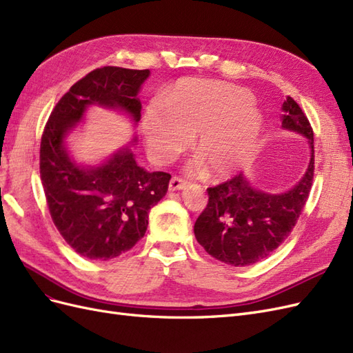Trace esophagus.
Masks as SVG:
<instances>
[{
	"instance_id": "1",
	"label": "esophagus",
	"mask_w": 353,
	"mask_h": 353,
	"mask_svg": "<svg viewBox=\"0 0 353 353\" xmlns=\"http://www.w3.org/2000/svg\"><path fill=\"white\" fill-rule=\"evenodd\" d=\"M184 185H185V179H183L181 176H172V178H170V183H169V190L170 191L181 190V188H184Z\"/></svg>"
}]
</instances>
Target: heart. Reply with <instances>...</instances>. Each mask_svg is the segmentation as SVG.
Segmentation results:
<instances>
[{
	"label": "heart",
	"instance_id": "1",
	"mask_svg": "<svg viewBox=\"0 0 353 353\" xmlns=\"http://www.w3.org/2000/svg\"><path fill=\"white\" fill-rule=\"evenodd\" d=\"M147 147L166 162L194 138V152L210 175L232 172L253 153L261 116L252 94L232 83L185 79L169 91L166 101L153 99L143 116Z\"/></svg>",
	"mask_w": 353,
	"mask_h": 353
}]
</instances>
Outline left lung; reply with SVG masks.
Returning a JSON list of instances; mask_svg holds the SVG:
<instances>
[{"mask_svg":"<svg viewBox=\"0 0 353 353\" xmlns=\"http://www.w3.org/2000/svg\"><path fill=\"white\" fill-rule=\"evenodd\" d=\"M283 126L306 135L312 148L305 176L283 194H265L243 174L208 188L206 208L194 223L197 241L213 258L232 266L253 265L290 236L306 205L314 181V131L292 97L283 104Z\"/></svg>","mask_w":353,"mask_h":353,"instance_id":"obj_1","label":"left lung"}]
</instances>
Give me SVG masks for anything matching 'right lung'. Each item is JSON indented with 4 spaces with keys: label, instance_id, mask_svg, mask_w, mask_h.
<instances>
[{
    "label": "right lung",
    "instance_id": "obj_1",
    "mask_svg": "<svg viewBox=\"0 0 353 353\" xmlns=\"http://www.w3.org/2000/svg\"><path fill=\"white\" fill-rule=\"evenodd\" d=\"M148 73L104 66L85 74L59 100L41 137L39 174L51 219L70 248L91 261L113 259L144 237L148 212L166 194L170 175L147 172L130 148L83 169L69 159L63 138L90 104L119 108L140 121L137 94Z\"/></svg>",
    "mask_w": 353,
    "mask_h": 353
}]
</instances>
